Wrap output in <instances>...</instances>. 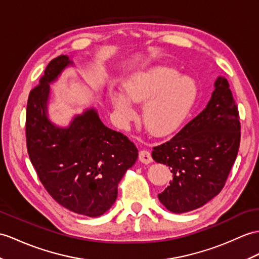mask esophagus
Here are the masks:
<instances>
[{
	"mask_svg": "<svg viewBox=\"0 0 259 259\" xmlns=\"http://www.w3.org/2000/svg\"><path fill=\"white\" fill-rule=\"evenodd\" d=\"M139 160L142 162L144 164H149L152 162V157H151V153L147 150H142V151L139 152Z\"/></svg>",
	"mask_w": 259,
	"mask_h": 259,
	"instance_id": "34e87169",
	"label": "esophagus"
}]
</instances>
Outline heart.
Here are the masks:
<instances>
[{
  "label": "heart",
  "mask_w": 259,
  "mask_h": 259,
  "mask_svg": "<svg viewBox=\"0 0 259 259\" xmlns=\"http://www.w3.org/2000/svg\"><path fill=\"white\" fill-rule=\"evenodd\" d=\"M122 93L113 92L111 101L122 121L135 116L128 100L143 104L142 121L150 134L162 137L177 130L183 122L196 98V86L177 69L157 65L130 75L122 83Z\"/></svg>",
  "instance_id": "1"
}]
</instances>
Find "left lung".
I'll return each instance as SVG.
<instances>
[{"instance_id": "1", "label": "left lung", "mask_w": 259, "mask_h": 259, "mask_svg": "<svg viewBox=\"0 0 259 259\" xmlns=\"http://www.w3.org/2000/svg\"><path fill=\"white\" fill-rule=\"evenodd\" d=\"M240 142L238 109L230 85L220 76L205 109L171 140L153 148L152 158L169 166L170 185L158 195L172 213L203 206L224 188Z\"/></svg>"}]
</instances>
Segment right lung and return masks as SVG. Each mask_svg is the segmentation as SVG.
<instances>
[{
	"instance_id": "add662e5",
	"label": "right lung",
	"mask_w": 259,
	"mask_h": 259,
	"mask_svg": "<svg viewBox=\"0 0 259 259\" xmlns=\"http://www.w3.org/2000/svg\"><path fill=\"white\" fill-rule=\"evenodd\" d=\"M69 65L67 55L54 58L29 93L27 152L54 200L71 212L97 218L115 203L118 184L137 161L138 149L121 132L106 127L95 108L75 116L65 128L48 119L50 83Z\"/></svg>"
}]
</instances>
